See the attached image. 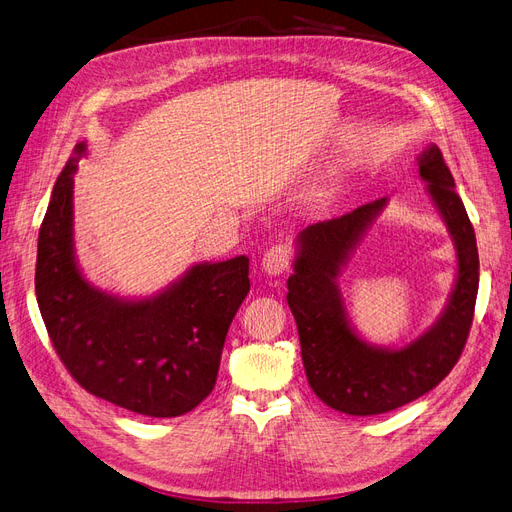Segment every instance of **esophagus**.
<instances>
[{"label": "esophagus", "mask_w": 512, "mask_h": 512, "mask_svg": "<svg viewBox=\"0 0 512 512\" xmlns=\"http://www.w3.org/2000/svg\"><path fill=\"white\" fill-rule=\"evenodd\" d=\"M291 266V249L287 244H274L261 259V270L268 276L285 274Z\"/></svg>", "instance_id": "obj_1"}]
</instances>
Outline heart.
Masks as SVG:
<instances>
[{
  "label": "heart",
  "instance_id": "1",
  "mask_svg": "<svg viewBox=\"0 0 512 512\" xmlns=\"http://www.w3.org/2000/svg\"><path fill=\"white\" fill-rule=\"evenodd\" d=\"M325 189H327V185H323V187H319V189H317V195H323V193H325Z\"/></svg>",
  "mask_w": 512,
  "mask_h": 512
}]
</instances>
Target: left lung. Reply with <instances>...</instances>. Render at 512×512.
I'll return each instance as SVG.
<instances>
[{
    "label": "left lung",
    "mask_w": 512,
    "mask_h": 512,
    "mask_svg": "<svg viewBox=\"0 0 512 512\" xmlns=\"http://www.w3.org/2000/svg\"><path fill=\"white\" fill-rule=\"evenodd\" d=\"M440 219L453 240L457 270L438 319L404 346L372 344L357 334L342 298L340 276L389 197L340 219L312 223L295 238L287 302L295 317L308 385L329 408L366 417L400 408L434 389L464 351L478 293L474 229L436 144L417 157Z\"/></svg>",
    "instance_id": "obj_1"
}]
</instances>
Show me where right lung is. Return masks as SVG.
<instances>
[{
    "instance_id": "right-lung-1",
    "label": "right lung",
    "mask_w": 512,
    "mask_h": 512,
    "mask_svg": "<svg viewBox=\"0 0 512 512\" xmlns=\"http://www.w3.org/2000/svg\"><path fill=\"white\" fill-rule=\"evenodd\" d=\"M78 142L38 236L36 298L65 368L89 393L144 417H180L217 383L227 329L251 289L249 257L202 261L146 298L91 285L74 249Z\"/></svg>"
}]
</instances>
